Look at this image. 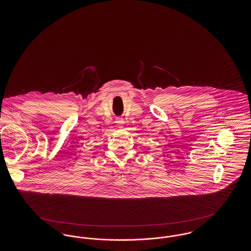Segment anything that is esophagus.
Segmentation results:
<instances>
[{
	"instance_id": "obj_1",
	"label": "esophagus",
	"mask_w": 251,
	"mask_h": 251,
	"mask_svg": "<svg viewBox=\"0 0 251 251\" xmlns=\"http://www.w3.org/2000/svg\"><path fill=\"white\" fill-rule=\"evenodd\" d=\"M116 124H117V126H118L119 128H122V127H123V124H124V120H122V119H117V120H116Z\"/></svg>"
}]
</instances>
